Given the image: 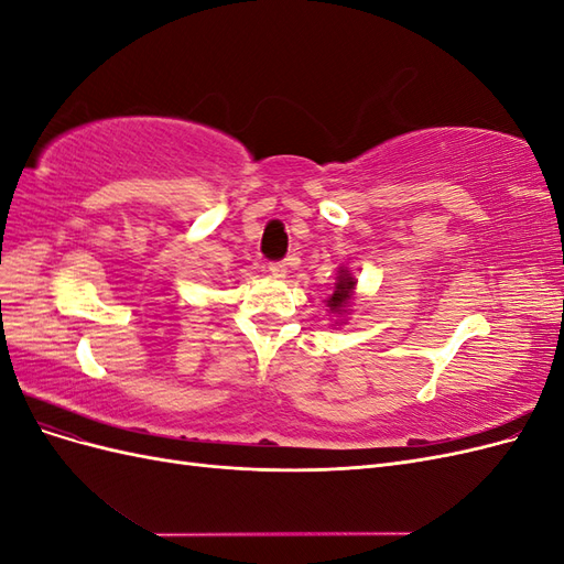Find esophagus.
<instances>
[{"mask_svg":"<svg viewBox=\"0 0 564 564\" xmlns=\"http://www.w3.org/2000/svg\"><path fill=\"white\" fill-rule=\"evenodd\" d=\"M268 272L272 278H286V265L284 263H270Z\"/></svg>","mask_w":564,"mask_h":564,"instance_id":"obj_1","label":"esophagus"}]
</instances>
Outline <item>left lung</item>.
Returning a JSON list of instances; mask_svg holds the SVG:
<instances>
[{"label":"left lung","instance_id":"obj_1","mask_svg":"<svg viewBox=\"0 0 564 564\" xmlns=\"http://www.w3.org/2000/svg\"><path fill=\"white\" fill-rule=\"evenodd\" d=\"M355 289H357V278L355 272L348 265H338L336 270V282H334V292L327 296V311L334 317L332 327H340V324H348V317L352 315V305H355Z\"/></svg>","mask_w":564,"mask_h":564}]
</instances>
